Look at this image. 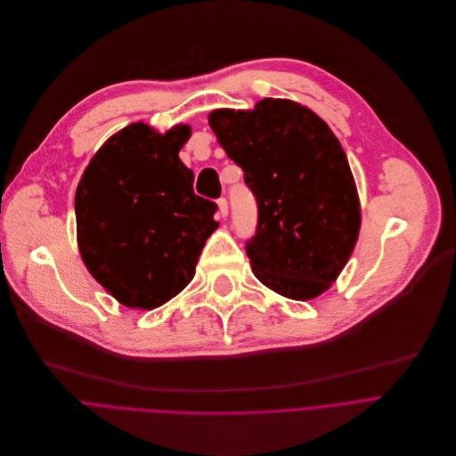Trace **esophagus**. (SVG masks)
Returning <instances> with one entry per match:
<instances>
[{"mask_svg": "<svg viewBox=\"0 0 456 456\" xmlns=\"http://www.w3.org/2000/svg\"><path fill=\"white\" fill-rule=\"evenodd\" d=\"M217 207H219V216H221V217H226V216H228V201H226L224 198H221V200L217 201Z\"/></svg>", "mask_w": 456, "mask_h": 456, "instance_id": "esophagus-1", "label": "esophagus"}]
</instances>
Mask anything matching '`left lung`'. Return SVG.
<instances>
[{"label": "left lung", "instance_id": "1", "mask_svg": "<svg viewBox=\"0 0 456 456\" xmlns=\"http://www.w3.org/2000/svg\"><path fill=\"white\" fill-rule=\"evenodd\" d=\"M208 124L256 200L258 224L246 244L253 275L291 300L320 297L350 258L361 228L339 140L316 113L288 99L216 110Z\"/></svg>", "mask_w": 456, "mask_h": 456}]
</instances>
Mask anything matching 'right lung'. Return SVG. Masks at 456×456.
<instances>
[{
	"mask_svg": "<svg viewBox=\"0 0 456 456\" xmlns=\"http://www.w3.org/2000/svg\"><path fill=\"white\" fill-rule=\"evenodd\" d=\"M192 129L136 122L91 158L75 192L77 244L87 271L133 309H154L194 279L217 205L194 194L179 159Z\"/></svg>",
	"mask_w": 456,
	"mask_h": 456,
	"instance_id": "add662e5",
	"label": "right lung"
}]
</instances>
